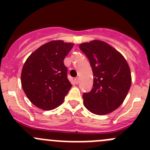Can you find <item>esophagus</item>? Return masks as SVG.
I'll use <instances>...</instances> for the list:
<instances>
[{
  "label": "esophagus",
  "instance_id": "1",
  "mask_svg": "<svg viewBox=\"0 0 150 150\" xmlns=\"http://www.w3.org/2000/svg\"><path fill=\"white\" fill-rule=\"evenodd\" d=\"M79 82V79L78 77H76L75 79H74V83H76V84H78Z\"/></svg>",
  "mask_w": 150,
  "mask_h": 150
}]
</instances>
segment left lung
<instances>
[{
    "mask_svg": "<svg viewBox=\"0 0 150 150\" xmlns=\"http://www.w3.org/2000/svg\"><path fill=\"white\" fill-rule=\"evenodd\" d=\"M79 49L89 60L94 76L91 90L83 95L85 107L100 116L114 111L122 104L132 84L126 60L100 40L82 43Z\"/></svg>",
    "mask_w": 150,
    "mask_h": 150,
    "instance_id": "1",
    "label": "left lung"
}]
</instances>
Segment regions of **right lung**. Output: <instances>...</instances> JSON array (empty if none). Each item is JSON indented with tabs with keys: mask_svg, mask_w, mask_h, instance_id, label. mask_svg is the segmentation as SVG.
Instances as JSON below:
<instances>
[{
	"mask_svg": "<svg viewBox=\"0 0 150 150\" xmlns=\"http://www.w3.org/2000/svg\"><path fill=\"white\" fill-rule=\"evenodd\" d=\"M73 46L62 40L50 41L35 50L24 64L22 86L36 107L50 110L63 102L72 86L64 59Z\"/></svg>",
	"mask_w": 150,
	"mask_h": 150,
	"instance_id": "1",
	"label": "right lung"
}]
</instances>
